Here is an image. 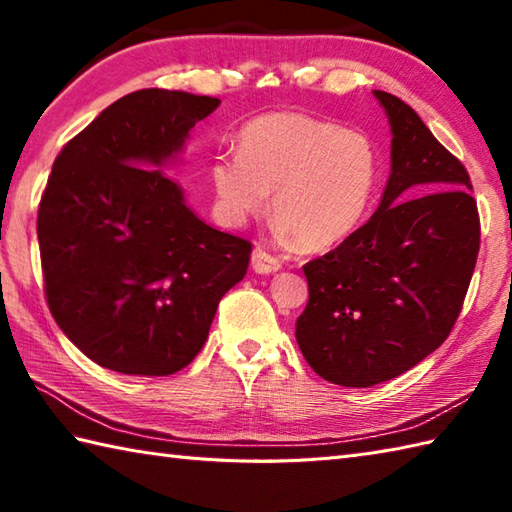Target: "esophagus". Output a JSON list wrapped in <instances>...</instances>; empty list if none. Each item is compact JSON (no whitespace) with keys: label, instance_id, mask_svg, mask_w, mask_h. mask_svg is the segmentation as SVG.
Wrapping results in <instances>:
<instances>
[{"label":"esophagus","instance_id":"1","mask_svg":"<svg viewBox=\"0 0 512 512\" xmlns=\"http://www.w3.org/2000/svg\"><path fill=\"white\" fill-rule=\"evenodd\" d=\"M250 266H253V270L257 275H270V273H277V270L281 268L279 259L268 255L264 248H255L253 255H250Z\"/></svg>","mask_w":512,"mask_h":512}]
</instances>
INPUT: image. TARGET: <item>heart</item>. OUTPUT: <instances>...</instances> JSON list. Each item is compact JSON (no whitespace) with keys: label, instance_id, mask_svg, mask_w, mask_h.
Returning a JSON list of instances; mask_svg holds the SVG:
<instances>
[{"label":"heart","instance_id":"b5f03b06","mask_svg":"<svg viewBox=\"0 0 512 512\" xmlns=\"http://www.w3.org/2000/svg\"><path fill=\"white\" fill-rule=\"evenodd\" d=\"M239 151L211 162L217 211L231 226L262 213L281 239L321 250L350 237L374 198L378 160L365 134L301 112H273L248 121Z\"/></svg>","mask_w":512,"mask_h":512}]
</instances>
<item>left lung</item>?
I'll return each instance as SVG.
<instances>
[{"instance_id":"left-lung-1","label":"left lung","mask_w":512,"mask_h":512,"mask_svg":"<svg viewBox=\"0 0 512 512\" xmlns=\"http://www.w3.org/2000/svg\"><path fill=\"white\" fill-rule=\"evenodd\" d=\"M391 132L376 213L303 266L310 299L297 343L321 378L372 387L405 374L447 339L480 250L469 173L398 96L374 90Z\"/></svg>"}]
</instances>
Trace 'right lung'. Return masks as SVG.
Segmentation results:
<instances>
[{"label":"right lung","mask_w":512,"mask_h":512,"mask_svg":"<svg viewBox=\"0 0 512 512\" xmlns=\"http://www.w3.org/2000/svg\"><path fill=\"white\" fill-rule=\"evenodd\" d=\"M220 103L132 92L54 160L37 217L48 306L63 334L112 372L187 367L217 303L246 275L250 242L206 224L162 171Z\"/></svg>","instance_id":"right-lung-1"}]
</instances>
